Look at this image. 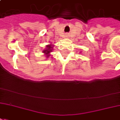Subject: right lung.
Masks as SVG:
<instances>
[{
  "mask_svg": "<svg viewBox=\"0 0 120 120\" xmlns=\"http://www.w3.org/2000/svg\"><path fill=\"white\" fill-rule=\"evenodd\" d=\"M47 50H44V52L46 54H48L50 52H51V50H51V48H52V47H51V45H47ZM47 56L49 57V55H47Z\"/></svg>",
  "mask_w": 120,
  "mask_h": 120,
  "instance_id": "add662e5",
  "label": "right lung"
}]
</instances>
